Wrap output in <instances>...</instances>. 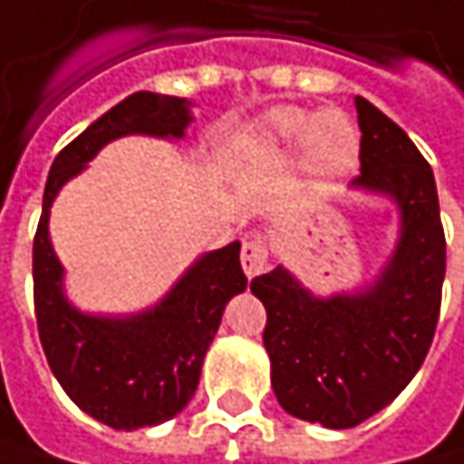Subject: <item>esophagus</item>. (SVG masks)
Masks as SVG:
<instances>
[{
    "instance_id": "1",
    "label": "esophagus",
    "mask_w": 464,
    "mask_h": 464,
    "mask_svg": "<svg viewBox=\"0 0 464 464\" xmlns=\"http://www.w3.org/2000/svg\"><path fill=\"white\" fill-rule=\"evenodd\" d=\"M241 268L244 274L260 276L268 268V246L260 236H249L244 238V246H241Z\"/></svg>"
}]
</instances>
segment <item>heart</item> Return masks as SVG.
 Wrapping results in <instances>:
<instances>
[{
	"mask_svg": "<svg viewBox=\"0 0 464 464\" xmlns=\"http://www.w3.org/2000/svg\"><path fill=\"white\" fill-rule=\"evenodd\" d=\"M260 132L266 140L286 143V146L308 140L311 156L326 172H345L356 164V130L337 111L314 116L300 108H276L263 119Z\"/></svg>",
	"mask_w": 464,
	"mask_h": 464,
	"instance_id": "b5f03b06",
	"label": "heart"
}]
</instances>
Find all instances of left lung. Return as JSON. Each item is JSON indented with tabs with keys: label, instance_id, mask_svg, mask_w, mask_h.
<instances>
[{
	"label": "left lung",
	"instance_id": "obj_1",
	"mask_svg": "<svg viewBox=\"0 0 464 464\" xmlns=\"http://www.w3.org/2000/svg\"><path fill=\"white\" fill-rule=\"evenodd\" d=\"M361 175L353 186L403 212L391 266L361 295L318 300L281 266L249 289L266 305L263 343L278 403L324 428H356L399 396L430 351L446 274L439 190L425 156L396 121L356 98Z\"/></svg>",
	"mask_w": 464,
	"mask_h": 464
}]
</instances>
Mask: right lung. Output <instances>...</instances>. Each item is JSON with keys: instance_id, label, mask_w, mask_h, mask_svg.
I'll list each match as a JSON object with an SVG mask.
<instances>
[{"instance_id": "1", "label": "right lung", "mask_w": 464, "mask_h": 464, "mask_svg": "<svg viewBox=\"0 0 464 464\" xmlns=\"http://www.w3.org/2000/svg\"><path fill=\"white\" fill-rule=\"evenodd\" d=\"M190 121L188 103L156 92H135L92 121L53 161L42 218L34 236V311L47 363L68 399L113 430L159 425L193 399L207 348L226 303L246 289L238 249L204 255L175 289L148 314L95 318L73 311L63 297V268L47 236L55 193L108 140L146 132L180 138Z\"/></svg>"}]
</instances>
